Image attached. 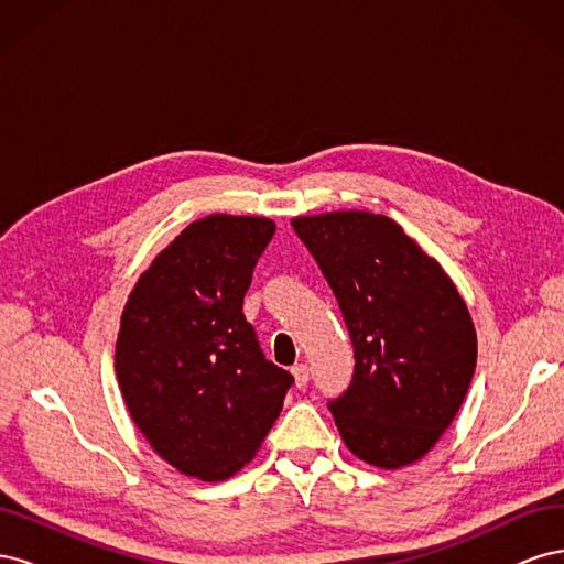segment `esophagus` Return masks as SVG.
<instances>
[{"mask_svg":"<svg viewBox=\"0 0 564 564\" xmlns=\"http://www.w3.org/2000/svg\"><path fill=\"white\" fill-rule=\"evenodd\" d=\"M292 373H294V383L296 388H305V383H308V365H294L292 367Z\"/></svg>","mask_w":564,"mask_h":564,"instance_id":"obj_1","label":"esophagus"}]
</instances>
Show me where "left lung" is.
<instances>
[{"label": "left lung", "mask_w": 564, "mask_h": 564, "mask_svg": "<svg viewBox=\"0 0 564 564\" xmlns=\"http://www.w3.org/2000/svg\"><path fill=\"white\" fill-rule=\"evenodd\" d=\"M344 313L352 381L329 402L346 447L395 470L433 449L464 402L477 360L466 301L395 220L332 212L292 220Z\"/></svg>", "instance_id": "left-lung-1"}]
</instances>
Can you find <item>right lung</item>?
Instances as JSON below:
<instances>
[{"label":"right lung","instance_id":"add662e5","mask_svg":"<svg viewBox=\"0 0 564 564\" xmlns=\"http://www.w3.org/2000/svg\"><path fill=\"white\" fill-rule=\"evenodd\" d=\"M272 235L263 216L195 220L155 256L119 322L115 371L133 423L166 464L204 482L249 464L294 383L242 313Z\"/></svg>","mask_w":564,"mask_h":564}]
</instances>
